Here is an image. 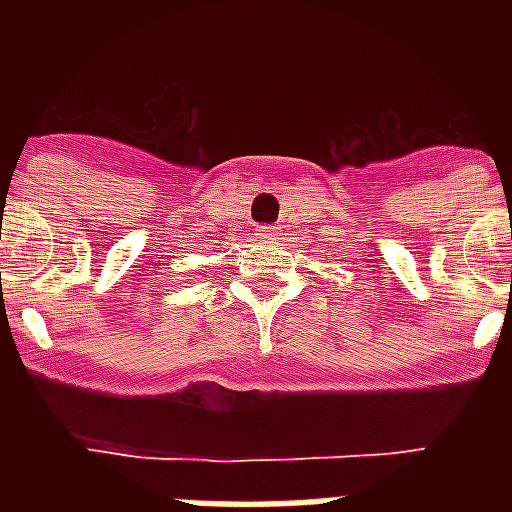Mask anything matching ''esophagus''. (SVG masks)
Returning a JSON list of instances; mask_svg holds the SVG:
<instances>
[{
  "mask_svg": "<svg viewBox=\"0 0 512 512\" xmlns=\"http://www.w3.org/2000/svg\"><path fill=\"white\" fill-rule=\"evenodd\" d=\"M256 235H259V238H277L279 228L277 225H259V228H256Z\"/></svg>",
  "mask_w": 512,
  "mask_h": 512,
  "instance_id": "esophagus-1",
  "label": "esophagus"
}]
</instances>
